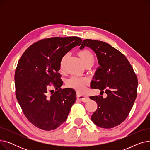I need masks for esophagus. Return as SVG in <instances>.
Masks as SVG:
<instances>
[{"label": "esophagus", "instance_id": "1", "mask_svg": "<svg viewBox=\"0 0 150 150\" xmlns=\"http://www.w3.org/2000/svg\"><path fill=\"white\" fill-rule=\"evenodd\" d=\"M77 99L83 102H87L89 100V98L88 96H86L85 95H80V94H78Z\"/></svg>", "mask_w": 150, "mask_h": 150}]
</instances>
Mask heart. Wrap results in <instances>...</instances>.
<instances>
[{"instance_id": "b5f03b06", "label": "heart", "mask_w": 150, "mask_h": 150, "mask_svg": "<svg viewBox=\"0 0 150 150\" xmlns=\"http://www.w3.org/2000/svg\"><path fill=\"white\" fill-rule=\"evenodd\" d=\"M78 54L84 64H85L86 63H87L88 62L94 61L93 54L91 53V52H90L88 50L84 49L80 50L78 52ZM67 54L64 55L60 60L59 67L61 69H62L63 67V65H64V63L67 58ZM87 83L88 80H86V78H78L75 76L71 77L69 80L67 81V85L69 87L75 89V90L80 92H82L84 90L85 86Z\"/></svg>"}]
</instances>
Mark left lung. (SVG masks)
Returning <instances> with one entry per match:
<instances>
[{"mask_svg": "<svg viewBox=\"0 0 150 150\" xmlns=\"http://www.w3.org/2000/svg\"><path fill=\"white\" fill-rule=\"evenodd\" d=\"M86 46L96 53L100 65L91 88L107 94L105 98L102 96L89 97L98 106L91 120L100 128H112L122 123L131 111L137 97V78L127 58L111 45L87 39L80 49Z\"/></svg>", "mask_w": 150, "mask_h": 150, "instance_id": "left-lung-1", "label": "left lung"}]
</instances>
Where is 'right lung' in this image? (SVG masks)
Here are the masks:
<instances>
[{"mask_svg": "<svg viewBox=\"0 0 150 150\" xmlns=\"http://www.w3.org/2000/svg\"><path fill=\"white\" fill-rule=\"evenodd\" d=\"M81 42L76 36L42 39L30 46L18 61L16 96L27 119L39 129L59 127L76 100L74 89H61L63 82L58 71L61 58ZM52 85L55 92L50 89Z\"/></svg>", "mask_w": 150, "mask_h": 150, "instance_id": "obj_1", "label": "right lung"}]
</instances>
